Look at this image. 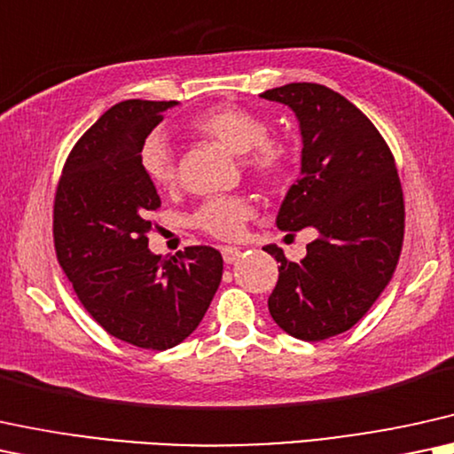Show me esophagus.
Segmentation results:
<instances>
[{
  "instance_id": "obj_1",
  "label": "esophagus",
  "mask_w": 454,
  "mask_h": 454,
  "mask_svg": "<svg viewBox=\"0 0 454 454\" xmlns=\"http://www.w3.org/2000/svg\"><path fill=\"white\" fill-rule=\"evenodd\" d=\"M222 257H223V262H226V263L239 262L240 249H239V247H222Z\"/></svg>"
}]
</instances>
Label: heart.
Returning a JSON list of instances; mask_svg holds the SVG:
<instances>
[{
    "instance_id": "b5f03b06",
    "label": "heart",
    "mask_w": 454,
    "mask_h": 454,
    "mask_svg": "<svg viewBox=\"0 0 454 454\" xmlns=\"http://www.w3.org/2000/svg\"><path fill=\"white\" fill-rule=\"evenodd\" d=\"M191 131L243 157L245 169L262 184H278L289 174L294 151L285 142L266 140V119L254 111L232 105L207 108L192 119ZM140 165L157 188L168 191L176 184V159L163 136L146 137L140 151ZM251 215L254 209L245 199L223 197L207 200L194 215V223L211 237L231 240L239 237Z\"/></svg>"
}]
</instances>
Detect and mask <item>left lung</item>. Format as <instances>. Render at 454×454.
I'll list each match as a JSON object with an SVG mask.
<instances>
[{
  "mask_svg": "<svg viewBox=\"0 0 454 454\" xmlns=\"http://www.w3.org/2000/svg\"><path fill=\"white\" fill-rule=\"evenodd\" d=\"M262 98L295 113L300 180L277 215L285 232L314 228L301 262L266 245L280 262L268 297L274 323L303 341L352 329L386 289L404 239V199L394 157L375 125L341 94L318 83H286Z\"/></svg>",
  "mask_w": 454,
  "mask_h": 454,
  "instance_id": "obj_1",
  "label": "left lung"
}]
</instances>
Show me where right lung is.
<instances>
[{"instance_id": "1", "label": "right lung", "mask_w": 454, "mask_h": 454, "mask_svg": "<svg viewBox=\"0 0 454 454\" xmlns=\"http://www.w3.org/2000/svg\"><path fill=\"white\" fill-rule=\"evenodd\" d=\"M176 105L108 108L68 154L54 199L56 255L79 301L106 333L145 349H169L197 329L223 270L214 247H186L171 260L148 249L160 199L140 151Z\"/></svg>"}]
</instances>
